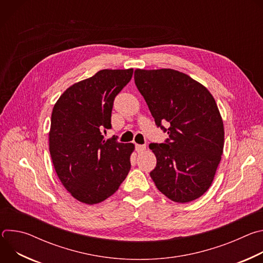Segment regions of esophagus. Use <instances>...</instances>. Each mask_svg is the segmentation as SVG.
Segmentation results:
<instances>
[{
	"label": "esophagus",
	"instance_id": "obj_1",
	"mask_svg": "<svg viewBox=\"0 0 263 263\" xmlns=\"http://www.w3.org/2000/svg\"><path fill=\"white\" fill-rule=\"evenodd\" d=\"M135 149L137 153H142L145 149V145L144 144H135Z\"/></svg>",
	"mask_w": 263,
	"mask_h": 263
}]
</instances>
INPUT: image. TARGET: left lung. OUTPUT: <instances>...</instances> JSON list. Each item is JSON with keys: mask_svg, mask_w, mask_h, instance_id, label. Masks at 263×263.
<instances>
[{"mask_svg": "<svg viewBox=\"0 0 263 263\" xmlns=\"http://www.w3.org/2000/svg\"><path fill=\"white\" fill-rule=\"evenodd\" d=\"M134 80L156 126L168 134L164 143L148 145L157 158L149 176L174 202L200 198L213 181L223 148V125L213 97L171 68L136 69ZM162 122L170 127L164 128Z\"/></svg>", "mask_w": 263, "mask_h": 263, "instance_id": "obj_1", "label": "left lung"}]
</instances>
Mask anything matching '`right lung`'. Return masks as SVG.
<instances>
[{"mask_svg":"<svg viewBox=\"0 0 263 263\" xmlns=\"http://www.w3.org/2000/svg\"><path fill=\"white\" fill-rule=\"evenodd\" d=\"M133 68L102 69L68 87L55 104L49 133L51 158L63 186L78 201L101 203L114 195L130 168L133 143L104 139L116 97Z\"/></svg>","mask_w":263,"mask_h":263,"instance_id":"1","label":"right lung"}]
</instances>
